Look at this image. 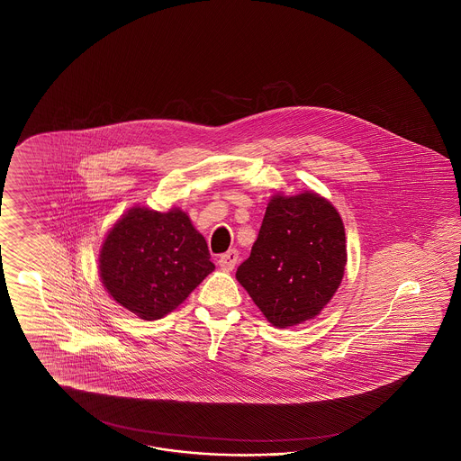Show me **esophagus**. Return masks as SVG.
<instances>
[{
  "mask_svg": "<svg viewBox=\"0 0 461 461\" xmlns=\"http://www.w3.org/2000/svg\"><path fill=\"white\" fill-rule=\"evenodd\" d=\"M237 250L226 251V253H223V255L220 257V260H218V264H220V267H221V270H224V272H230V270H233V268H235V266H237Z\"/></svg>",
  "mask_w": 461,
  "mask_h": 461,
  "instance_id": "obj_1",
  "label": "esophagus"
}]
</instances>
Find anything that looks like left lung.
<instances>
[{
	"mask_svg": "<svg viewBox=\"0 0 461 461\" xmlns=\"http://www.w3.org/2000/svg\"><path fill=\"white\" fill-rule=\"evenodd\" d=\"M347 266L345 224L312 191L272 195L250 257L237 280L267 321L291 328L311 321L333 299Z\"/></svg>",
	"mask_w": 461,
	"mask_h": 461,
	"instance_id": "8db88e82",
	"label": "left lung"
}]
</instances>
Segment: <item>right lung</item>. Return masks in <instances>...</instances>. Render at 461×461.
<instances>
[{"label": "right lung", "instance_id": "right-lung-1", "mask_svg": "<svg viewBox=\"0 0 461 461\" xmlns=\"http://www.w3.org/2000/svg\"><path fill=\"white\" fill-rule=\"evenodd\" d=\"M210 258L206 240L185 211L133 206L103 240L99 277L113 301L140 320L155 321L210 276Z\"/></svg>", "mask_w": 461, "mask_h": 461}]
</instances>
